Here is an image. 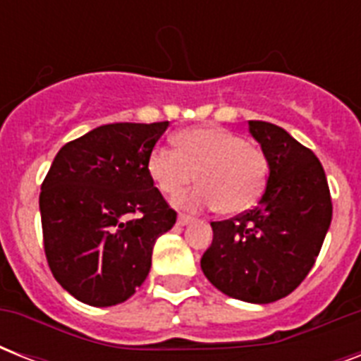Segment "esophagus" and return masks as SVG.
Instances as JSON below:
<instances>
[{
	"label": "esophagus",
	"instance_id": "1",
	"mask_svg": "<svg viewBox=\"0 0 361 361\" xmlns=\"http://www.w3.org/2000/svg\"><path fill=\"white\" fill-rule=\"evenodd\" d=\"M189 223H192L191 215H187V214H180V215H178V225L185 226V225H189Z\"/></svg>",
	"mask_w": 361,
	"mask_h": 361
}]
</instances>
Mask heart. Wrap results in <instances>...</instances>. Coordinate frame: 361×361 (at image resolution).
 I'll list each match as a JSON object with an SVG mask.
<instances>
[{"instance_id": "1", "label": "heart", "mask_w": 361, "mask_h": 361, "mask_svg": "<svg viewBox=\"0 0 361 361\" xmlns=\"http://www.w3.org/2000/svg\"><path fill=\"white\" fill-rule=\"evenodd\" d=\"M174 147H155L147 157V174L159 191L176 197L200 181L197 189L180 198L191 209L215 208L226 215L251 208L268 180V159L243 136L217 125L189 127L174 136Z\"/></svg>"}]
</instances>
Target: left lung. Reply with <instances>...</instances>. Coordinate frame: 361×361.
I'll return each instance as SVG.
<instances>
[{
  "label": "left lung",
  "mask_w": 361,
  "mask_h": 361,
  "mask_svg": "<svg viewBox=\"0 0 361 361\" xmlns=\"http://www.w3.org/2000/svg\"><path fill=\"white\" fill-rule=\"evenodd\" d=\"M269 174L252 209L214 221L200 268L212 285L249 303L288 296L313 268L331 223L324 169L309 147L268 121H249Z\"/></svg>",
  "instance_id": "left-lung-1"
}]
</instances>
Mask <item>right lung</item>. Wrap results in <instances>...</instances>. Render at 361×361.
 Returning <instances> with one entry per match:
<instances>
[{
  "label": "right lung",
  "mask_w": 361,
  "mask_h": 361,
  "mask_svg": "<svg viewBox=\"0 0 361 361\" xmlns=\"http://www.w3.org/2000/svg\"><path fill=\"white\" fill-rule=\"evenodd\" d=\"M169 129L109 123L67 142L41 185L44 255L71 296L93 307L129 300L152 268L155 240L176 223L147 174V157Z\"/></svg>",
  "instance_id": "add662e5"
}]
</instances>
